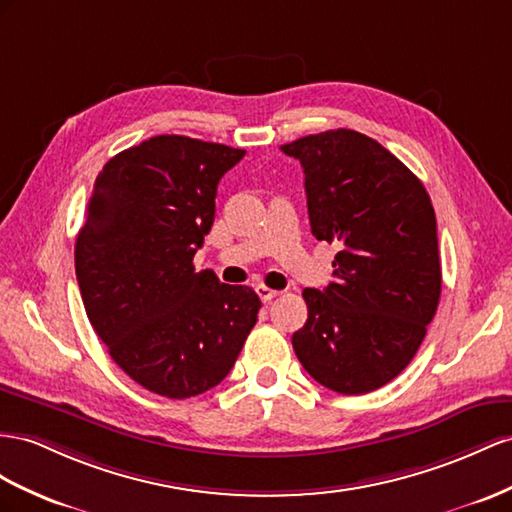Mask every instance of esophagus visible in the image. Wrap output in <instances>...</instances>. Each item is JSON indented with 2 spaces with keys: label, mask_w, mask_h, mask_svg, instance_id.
<instances>
[{
  "label": "esophagus",
  "mask_w": 512,
  "mask_h": 512,
  "mask_svg": "<svg viewBox=\"0 0 512 512\" xmlns=\"http://www.w3.org/2000/svg\"><path fill=\"white\" fill-rule=\"evenodd\" d=\"M255 292H257V296H259L261 300H264V303H266V300H272L274 296L281 294V292H277V290H270V287H266V285H257Z\"/></svg>",
  "instance_id": "esophagus-1"
}]
</instances>
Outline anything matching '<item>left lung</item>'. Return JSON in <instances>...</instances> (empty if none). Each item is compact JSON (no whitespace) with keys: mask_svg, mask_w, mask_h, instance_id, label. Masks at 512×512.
Masks as SVG:
<instances>
[{"mask_svg":"<svg viewBox=\"0 0 512 512\" xmlns=\"http://www.w3.org/2000/svg\"><path fill=\"white\" fill-rule=\"evenodd\" d=\"M305 170L311 233L339 244L333 281L307 287L309 316L292 335L303 368L359 396L393 381L422 346L441 296L430 196L383 144L331 129L283 144Z\"/></svg>","mask_w":512,"mask_h":512,"instance_id":"8db88e82","label":"left lung"}]
</instances>
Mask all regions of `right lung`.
Returning <instances> with one entry per match:
<instances>
[{
  "mask_svg": "<svg viewBox=\"0 0 512 512\" xmlns=\"http://www.w3.org/2000/svg\"><path fill=\"white\" fill-rule=\"evenodd\" d=\"M244 149L153 136L114 155L75 242L86 316L114 363L157 396L192 398L225 378L261 309L246 285L194 270L220 177Z\"/></svg>",
  "mask_w": 512,
  "mask_h": 512,
  "instance_id": "obj_1",
  "label": "right lung"
}]
</instances>
